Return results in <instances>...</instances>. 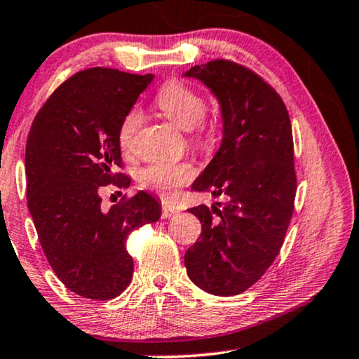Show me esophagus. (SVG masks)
Returning <instances> with one entry per match:
<instances>
[{"mask_svg":"<svg viewBox=\"0 0 359 359\" xmlns=\"http://www.w3.org/2000/svg\"><path fill=\"white\" fill-rule=\"evenodd\" d=\"M177 213V210H175V206L169 205V203H163V218L168 219L170 216H174Z\"/></svg>","mask_w":359,"mask_h":359,"instance_id":"obj_1","label":"esophagus"}]
</instances>
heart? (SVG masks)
Here are the masks:
<instances>
[{"mask_svg": "<svg viewBox=\"0 0 359 359\" xmlns=\"http://www.w3.org/2000/svg\"><path fill=\"white\" fill-rule=\"evenodd\" d=\"M156 105L163 110L165 117L172 120L182 130H191V141L196 148L210 149L215 143V125L206 122V102L198 90L191 89L180 81H169L156 95ZM143 122V114L131 109L120 122L118 144L125 153L133 148L135 136ZM195 177V168L190 163H170L154 161L140 170L138 180L141 187L154 190L164 196H170L179 187L189 184Z\"/></svg>", "mask_w": 359, "mask_h": 359, "instance_id": "1", "label": "heart"}]
</instances>
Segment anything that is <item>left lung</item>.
<instances>
[{
	"instance_id": "left-lung-1",
	"label": "left lung",
	"mask_w": 359,
	"mask_h": 359,
	"mask_svg": "<svg viewBox=\"0 0 359 359\" xmlns=\"http://www.w3.org/2000/svg\"><path fill=\"white\" fill-rule=\"evenodd\" d=\"M219 100L221 148L191 189L226 203L190 208L201 223L185 252L187 275L215 296H236L259 281L285 242L296 196L294 144L280 94L244 65L213 60L185 73Z\"/></svg>"
}]
</instances>
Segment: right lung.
Returning a JSON list of instances; mask_svg holds the SVG:
<instances>
[{
  "instance_id": "obj_1",
  "label": "right lung",
  "mask_w": 359,
  "mask_h": 359,
  "mask_svg": "<svg viewBox=\"0 0 359 359\" xmlns=\"http://www.w3.org/2000/svg\"><path fill=\"white\" fill-rule=\"evenodd\" d=\"M153 74L88 68L68 78L35 115L26 144L27 206L39 242L60 281L76 294L107 301L127 290L133 259L128 234L161 218L146 191L104 211L100 190L128 189L118 127Z\"/></svg>"
}]
</instances>
